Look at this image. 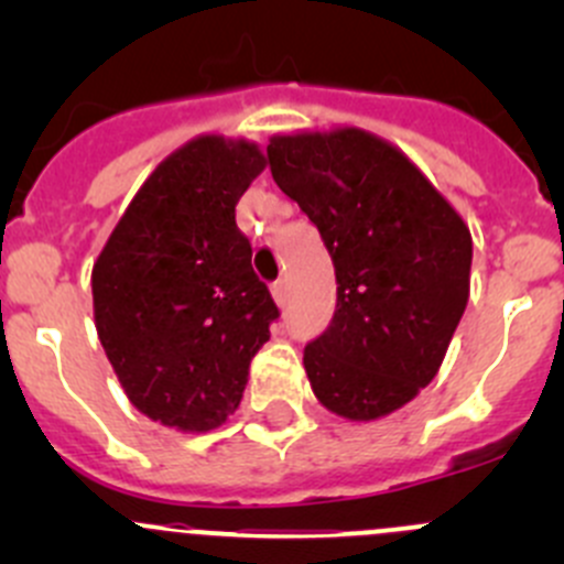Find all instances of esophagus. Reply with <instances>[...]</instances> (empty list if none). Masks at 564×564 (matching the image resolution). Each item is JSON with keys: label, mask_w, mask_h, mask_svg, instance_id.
<instances>
[{"label": "esophagus", "mask_w": 564, "mask_h": 564, "mask_svg": "<svg viewBox=\"0 0 564 564\" xmlns=\"http://www.w3.org/2000/svg\"><path fill=\"white\" fill-rule=\"evenodd\" d=\"M272 297H275V303H278V305L286 303V297H289V286H286V281H283V278H281V281L272 283Z\"/></svg>", "instance_id": "obj_1"}]
</instances>
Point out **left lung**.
I'll return each mask as SVG.
<instances>
[{
    "label": "left lung",
    "instance_id": "8db88e82",
    "mask_svg": "<svg viewBox=\"0 0 564 564\" xmlns=\"http://www.w3.org/2000/svg\"><path fill=\"white\" fill-rule=\"evenodd\" d=\"M267 163L314 220L338 283L333 322L305 346L311 388L340 417H384L445 360L469 300V229L403 152L366 130L275 135Z\"/></svg>",
    "mask_w": 564,
    "mask_h": 564
}]
</instances>
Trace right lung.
I'll list each match as a JSON object with an SVG mask.
<instances>
[{
    "mask_svg": "<svg viewBox=\"0 0 564 564\" xmlns=\"http://www.w3.org/2000/svg\"><path fill=\"white\" fill-rule=\"evenodd\" d=\"M264 155L202 135L141 185L93 270L95 327L130 403L180 431L218 429L281 316L235 207Z\"/></svg>",
    "mask_w": 564,
    "mask_h": 564,
    "instance_id": "add662e5",
    "label": "right lung"
}]
</instances>
